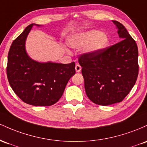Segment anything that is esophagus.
<instances>
[{
  "instance_id": "esophagus-1",
  "label": "esophagus",
  "mask_w": 147,
  "mask_h": 147,
  "mask_svg": "<svg viewBox=\"0 0 147 147\" xmlns=\"http://www.w3.org/2000/svg\"><path fill=\"white\" fill-rule=\"evenodd\" d=\"M75 69H76V71L77 73H79V72L81 71V67H80V65H78V64H76V65Z\"/></svg>"
}]
</instances>
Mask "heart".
<instances>
[{
    "mask_svg": "<svg viewBox=\"0 0 147 147\" xmlns=\"http://www.w3.org/2000/svg\"><path fill=\"white\" fill-rule=\"evenodd\" d=\"M108 44L109 38L107 34L96 30L76 33L67 39L69 47L76 49L85 47L84 53L89 55H96L108 47Z\"/></svg>",
    "mask_w": 147,
    "mask_h": 147,
    "instance_id": "b5f03b06",
    "label": "heart"
}]
</instances>
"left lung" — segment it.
I'll list each match as a JSON object with an SVG mask.
<instances>
[{
    "label": "left lung",
    "mask_w": 147,
    "mask_h": 147,
    "mask_svg": "<svg viewBox=\"0 0 147 147\" xmlns=\"http://www.w3.org/2000/svg\"><path fill=\"white\" fill-rule=\"evenodd\" d=\"M113 22L122 39L96 55L82 54L78 59L86 94L100 105L122 101L136 84L139 71L136 41L122 24Z\"/></svg>",
    "instance_id": "8db88e82"
}]
</instances>
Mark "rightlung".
<instances>
[{
    "label": "right lung",
    "instance_id": "right-lung-1",
    "mask_svg": "<svg viewBox=\"0 0 147 147\" xmlns=\"http://www.w3.org/2000/svg\"><path fill=\"white\" fill-rule=\"evenodd\" d=\"M30 24L11 44L7 57L9 85L23 101L34 106H49L61 98L67 82L75 74V62L60 64L32 60L26 50Z\"/></svg>",
    "mask_w": 147,
    "mask_h": 147
}]
</instances>
